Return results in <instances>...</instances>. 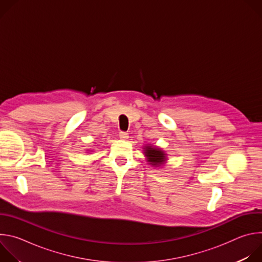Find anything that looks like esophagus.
Here are the masks:
<instances>
[{"mask_svg": "<svg viewBox=\"0 0 262 262\" xmlns=\"http://www.w3.org/2000/svg\"><path fill=\"white\" fill-rule=\"evenodd\" d=\"M119 137H120V139H122V140H126V139L128 138V135H127V133H125V132H120V133H119Z\"/></svg>", "mask_w": 262, "mask_h": 262, "instance_id": "obj_1", "label": "esophagus"}]
</instances>
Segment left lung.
Masks as SVG:
<instances>
[{"mask_svg":"<svg viewBox=\"0 0 262 262\" xmlns=\"http://www.w3.org/2000/svg\"><path fill=\"white\" fill-rule=\"evenodd\" d=\"M144 155L148 163L154 167H160L167 161V155L159 147L146 145L144 148Z\"/></svg>","mask_w":262,"mask_h":262,"instance_id":"1","label":"left lung"}]
</instances>
